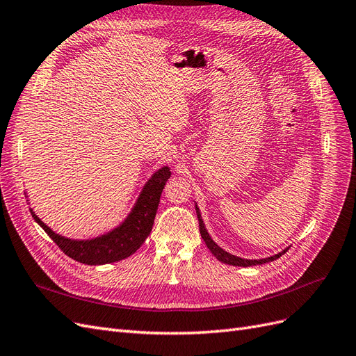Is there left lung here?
I'll return each instance as SVG.
<instances>
[{
    "label": "left lung",
    "mask_w": 356,
    "mask_h": 356,
    "mask_svg": "<svg viewBox=\"0 0 356 356\" xmlns=\"http://www.w3.org/2000/svg\"><path fill=\"white\" fill-rule=\"evenodd\" d=\"M195 210H197V216H198V223H200V234L202 237V240H204L206 246L209 248V250L215 255L220 262L223 264H228V266H236V267H250V266H259V264H266V262H270V261H274L277 259L279 257H282L283 253H285L289 248L283 249L282 252L276 253V255H271V257H267V258H261V259H246V258H240V257H236L232 255V253L227 252L225 249H222L218 243L213 240L209 234V231L204 225V220H202V216H201V211L197 206L195 202Z\"/></svg>",
    "instance_id": "obj_1"
}]
</instances>
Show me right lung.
Instances as JSON below:
<instances>
[{
	"mask_svg": "<svg viewBox=\"0 0 356 356\" xmlns=\"http://www.w3.org/2000/svg\"><path fill=\"white\" fill-rule=\"evenodd\" d=\"M170 176L171 171L168 165L158 168L149 177L145 186L141 188L133 209L129 210L125 219L115 228H111L110 231L103 232V234L97 237L71 238L60 236L56 231L47 227L35 215V211L31 207H29V211H31L34 220L46 231V234L70 258L82 264H88V266H103V264L118 262L133 255L150 234L159 206L162 189H164Z\"/></svg>",
	"mask_w": 356,
	"mask_h": 356,
	"instance_id": "obj_1",
	"label": "right lung"
}]
</instances>
